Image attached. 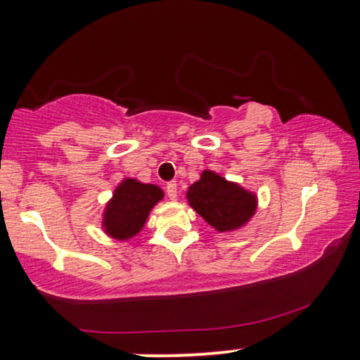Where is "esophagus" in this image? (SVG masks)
Here are the masks:
<instances>
[{
  "label": "esophagus",
  "mask_w": 360,
  "mask_h": 360,
  "mask_svg": "<svg viewBox=\"0 0 360 360\" xmlns=\"http://www.w3.org/2000/svg\"><path fill=\"white\" fill-rule=\"evenodd\" d=\"M166 195H168L169 200H176V198H178V184H176L174 181L166 184Z\"/></svg>",
  "instance_id": "esophagus-1"
}]
</instances>
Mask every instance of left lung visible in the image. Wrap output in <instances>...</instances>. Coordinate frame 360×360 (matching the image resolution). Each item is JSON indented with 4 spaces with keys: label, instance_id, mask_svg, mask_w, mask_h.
<instances>
[{
    "label": "left lung",
    "instance_id": "left-lung-1",
    "mask_svg": "<svg viewBox=\"0 0 360 360\" xmlns=\"http://www.w3.org/2000/svg\"><path fill=\"white\" fill-rule=\"evenodd\" d=\"M187 198L191 207L219 233L240 228L257 208L254 194L212 171H203L202 178L189 187Z\"/></svg>",
    "mask_w": 360,
    "mask_h": 360
}]
</instances>
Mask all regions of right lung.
Wrapping results in <instances>:
<instances>
[{"label":"right lung","mask_w":360,"mask_h":360,"mask_svg":"<svg viewBox=\"0 0 360 360\" xmlns=\"http://www.w3.org/2000/svg\"><path fill=\"white\" fill-rule=\"evenodd\" d=\"M163 198V191L153 184H142L126 179L116 187L111 202L106 205L103 226L111 238L124 240L136 236L153 205Z\"/></svg>","instance_id":"obj_1"}]
</instances>
